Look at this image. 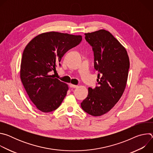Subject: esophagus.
Listing matches in <instances>:
<instances>
[{
  "label": "esophagus",
  "mask_w": 153,
  "mask_h": 153,
  "mask_svg": "<svg viewBox=\"0 0 153 153\" xmlns=\"http://www.w3.org/2000/svg\"><path fill=\"white\" fill-rule=\"evenodd\" d=\"M77 85H73V84H70V88H77Z\"/></svg>",
  "instance_id": "obj_1"
}]
</instances>
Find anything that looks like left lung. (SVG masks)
<instances>
[{
	"instance_id": "left-lung-1",
	"label": "left lung",
	"mask_w": 153,
	"mask_h": 153,
	"mask_svg": "<svg viewBox=\"0 0 153 153\" xmlns=\"http://www.w3.org/2000/svg\"><path fill=\"white\" fill-rule=\"evenodd\" d=\"M92 47L94 68L98 71L97 86L88 88L87 97L81 103L83 110L93 116L105 114L114 107L126 87L129 60L126 49L108 31L85 33Z\"/></svg>"
}]
</instances>
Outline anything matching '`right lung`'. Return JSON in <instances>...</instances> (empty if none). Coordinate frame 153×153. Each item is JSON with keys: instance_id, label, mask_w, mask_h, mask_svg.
Masks as SVG:
<instances>
[{"instance_id": "obj_1", "label": "right lung", "mask_w": 153, "mask_h": 153, "mask_svg": "<svg viewBox=\"0 0 153 153\" xmlns=\"http://www.w3.org/2000/svg\"><path fill=\"white\" fill-rule=\"evenodd\" d=\"M81 36L58 32L40 34L26 46L22 57L20 79L32 102L40 111L49 113L60 105L68 85L51 73L69 50L78 45Z\"/></svg>"}]
</instances>
